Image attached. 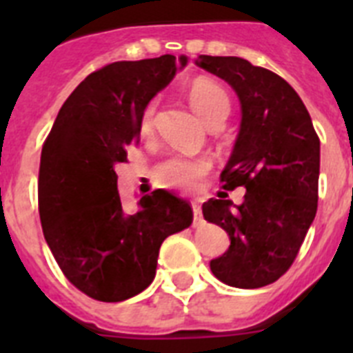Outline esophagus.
I'll list each match as a JSON object with an SVG mask.
<instances>
[{"label":"esophagus","instance_id":"esophagus-1","mask_svg":"<svg viewBox=\"0 0 353 353\" xmlns=\"http://www.w3.org/2000/svg\"><path fill=\"white\" fill-rule=\"evenodd\" d=\"M192 214H194V226H201L203 224V214H201V207L196 203H192Z\"/></svg>","mask_w":353,"mask_h":353}]
</instances>
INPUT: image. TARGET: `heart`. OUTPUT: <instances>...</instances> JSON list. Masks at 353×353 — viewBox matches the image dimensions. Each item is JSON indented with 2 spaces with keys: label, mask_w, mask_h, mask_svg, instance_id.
<instances>
[{
  "label": "heart",
  "mask_w": 353,
  "mask_h": 353,
  "mask_svg": "<svg viewBox=\"0 0 353 353\" xmlns=\"http://www.w3.org/2000/svg\"><path fill=\"white\" fill-rule=\"evenodd\" d=\"M189 102L192 109L199 114V118L208 123L219 114L230 113V97L221 88L219 84L208 79H199L189 90ZM155 102H150L143 109L141 118H139V127L143 132L150 130L152 121H154ZM210 170V162L207 159L199 157H174L159 162L155 166V179L166 187H176V189H194L198 187L199 180Z\"/></svg>",
  "instance_id": "obj_1"
}]
</instances>
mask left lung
Instances as JSON below:
<instances>
[{
  "label": "left lung",
  "instance_id": "obj_1",
  "mask_svg": "<svg viewBox=\"0 0 353 353\" xmlns=\"http://www.w3.org/2000/svg\"><path fill=\"white\" fill-rule=\"evenodd\" d=\"M196 65L235 90L242 113L221 182L226 191L245 187L244 201L203 203L205 219L230 236L210 270L228 286L261 288L292 267L316 215L320 139L301 97L277 74L236 56L201 54Z\"/></svg>",
  "mask_w": 353,
  "mask_h": 353
}]
</instances>
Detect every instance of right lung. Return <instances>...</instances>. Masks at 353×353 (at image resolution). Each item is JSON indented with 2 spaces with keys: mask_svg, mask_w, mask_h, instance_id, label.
Masks as SVG:
<instances>
[{
  "mask_svg": "<svg viewBox=\"0 0 353 353\" xmlns=\"http://www.w3.org/2000/svg\"><path fill=\"white\" fill-rule=\"evenodd\" d=\"M187 56L114 61L70 93L43 143L39 212L43 236L72 285L102 302H121L154 281L161 244L192 223L183 199L157 189L125 214L118 162L139 143V118Z\"/></svg>",
  "mask_w": 353,
  "mask_h": 353,
  "instance_id": "obj_1",
  "label": "right lung"
}]
</instances>
